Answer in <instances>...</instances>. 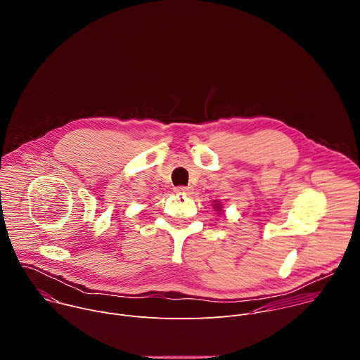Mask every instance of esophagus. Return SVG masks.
Here are the masks:
<instances>
[{
  "instance_id": "esophagus-1",
  "label": "esophagus",
  "mask_w": 360,
  "mask_h": 360,
  "mask_svg": "<svg viewBox=\"0 0 360 360\" xmlns=\"http://www.w3.org/2000/svg\"><path fill=\"white\" fill-rule=\"evenodd\" d=\"M188 191H189L188 186H176V188H175V192H179V193H185V192H188Z\"/></svg>"
}]
</instances>
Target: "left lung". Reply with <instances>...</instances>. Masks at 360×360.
Instances as JSON below:
<instances>
[{
    "mask_svg": "<svg viewBox=\"0 0 360 360\" xmlns=\"http://www.w3.org/2000/svg\"><path fill=\"white\" fill-rule=\"evenodd\" d=\"M215 207H217V210H218V208H219V205H215Z\"/></svg>",
    "mask_w": 360,
    "mask_h": 360,
    "instance_id": "8db88e82",
    "label": "left lung"
}]
</instances>
